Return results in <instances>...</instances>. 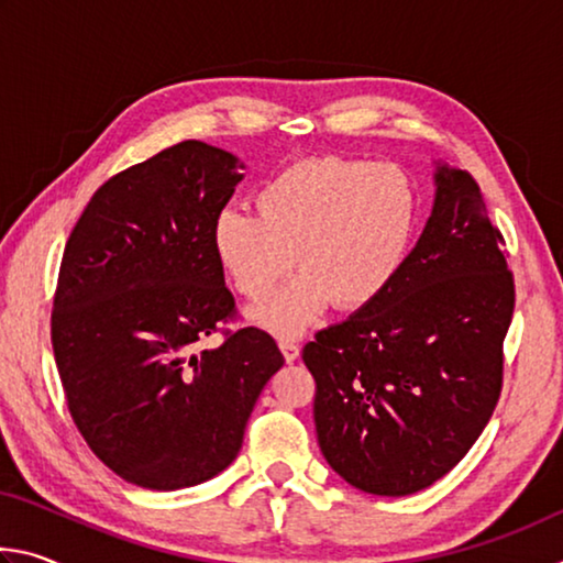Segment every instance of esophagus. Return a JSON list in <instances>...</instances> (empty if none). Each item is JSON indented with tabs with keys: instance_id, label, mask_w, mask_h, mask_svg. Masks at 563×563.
I'll list each match as a JSON object with an SVG mask.
<instances>
[{
	"instance_id": "1",
	"label": "esophagus",
	"mask_w": 563,
	"mask_h": 563,
	"mask_svg": "<svg viewBox=\"0 0 563 563\" xmlns=\"http://www.w3.org/2000/svg\"><path fill=\"white\" fill-rule=\"evenodd\" d=\"M278 345H280V350H283V357H285V360H288V362L298 360V355H300L298 340H295V338H280Z\"/></svg>"
}]
</instances>
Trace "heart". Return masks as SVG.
Returning <instances> with one entry per match:
<instances>
[{"label": "heart", "mask_w": 563, "mask_h": 563, "mask_svg": "<svg viewBox=\"0 0 563 563\" xmlns=\"http://www.w3.org/2000/svg\"><path fill=\"white\" fill-rule=\"evenodd\" d=\"M258 216L225 208L216 216V261L245 298H264L289 272L303 271L251 308L255 325L298 335L335 300L367 308L405 268L419 228V194L397 164L308 158L280 170L255 196Z\"/></svg>", "instance_id": "heart-1"}]
</instances>
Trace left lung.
Instances as JSON below:
<instances>
[{"label": "left lung", "mask_w": 563, "mask_h": 563, "mask_svg": "<svg viewBox=\"0 0 563 563\" xmlns=\"http://www.w3.org/2000/svg\"><path fill=\"white\" fill-rule=\"evenodd\" d=\"M432 216L393 285L302 350L320 452L342 479L407 497L460 464L501 393L514 278L476 180L437 164Z\"/></svg>", "instance_id": "1"}]
</instances>
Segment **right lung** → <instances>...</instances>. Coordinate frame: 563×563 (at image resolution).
<instances>
[{"instance_id":"add662e5","label":"right lung","mask_w":563,"mask_h":563,"mask_svg":"<svg viewBox=\"0 0 563 563\" xmlns=\"http://www.w3.org/2000/svg\"><path fill=\"white\" fill-rule=\"evenodd\" d=\"M241 161L180 141L109 178L66 241L52 345L74 424L136 487L174 492L231 464L268 379L283 367L235 316L213 253V221L243 180Z\"/></svg>"}]
</instances>
